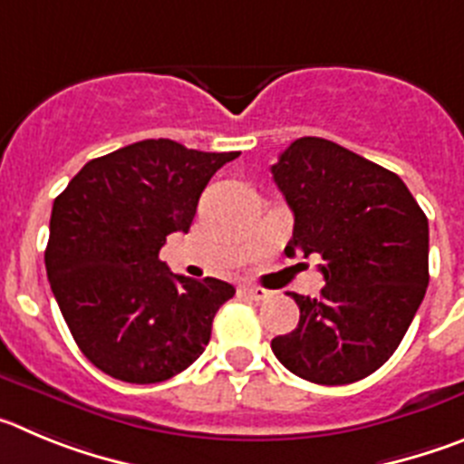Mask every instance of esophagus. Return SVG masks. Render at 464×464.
<instances>
[{"instance_id":"34e87169","label":"esophagus","mask_w":464,"mask_h":464,"mask_svg":"<svg viewBox=\"0 0 464 464\" xmlns=\"http://www.w3.org/2000/svg\"><path fill=\"white\" fill-rule=\"evenodd\" d=\"M245 295H247L249 300H266L270 298V291L268 289H261V286H245Z\"/></svg>"}]
</instances>
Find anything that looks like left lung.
<instances>
[{
	"instance_id": "left-lung-1",
	"label": "left lung",
	"mask_w": 464,
	"mask_h": 464,
	"mask_svg": "<svg viewBox=\"0 0 464 464\" xmlns=\"http://www.w3.org/2000/svg\"><path fill=\"white\" fill-rule=\"evenodd\" d=\"M294 212L286 256H321L319 298L291 294L300 321L270 346L307 382L342 386L393 356L428 289V217L398 175L304 136L273 164Z\"/></svg>"
}]
</instances>
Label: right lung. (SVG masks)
I'll list each match as a JSON object with an SVG mask.
<instances>
[{"instance_id":"right-lung-1","label":"right lung","mask_w":464,"mask_h":464,"mask_svg":"<svg viewBox=\"0 0 464 464\" xmlns=\"http://www.w3.org/2000/svg\"><path fill=\"white\" fill-rule=\"evenodd\" d=\"M237 152L140 140L87 161L53 203L45 270L87 361L127 383L187 370L210 342L222 279L173 275L160 252L187 233L212 175Z\"/></svg>"}]
</instances>
